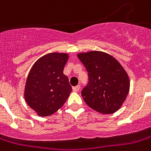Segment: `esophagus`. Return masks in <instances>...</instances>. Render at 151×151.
<instances>
[{"label": "esophagus", "mask_w": 151, "mask_h": 151, "mask_svg": "<svg viewBox=\"0 0 151 151\" xmlns=\"http://www.w3.org/2000/svg\"><path fill=\"white\" fill-rule=\"evenodd\" d=\"M79 89H80V86H79V85L77 86H74V87H73V90L74 91V92H78V91H79Z\"/></svg>", "instance_id": "obj_1"}]
</instances>
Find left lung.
<instances>
[{"mask_svg": "<svg viewBox=\"0 0 151 151\" xmlns=\"http://www.w3.org/2000/svg\"><path fill=\"white\" fill-rule=\"evenodd\" d=\"M78 58L88 72V85L81 96L91 109L102 114L116 112L126 100L130 88L128 75L120 63L102 51L80 53Z\"/></svg>", "mask_w": 151, "mask_h": 151, "instance_id": "left-lung-1", "label": "left lung"}]
</instances>
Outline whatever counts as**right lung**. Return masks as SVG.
Listing matches in <instances>:
<instances>
[{"mask_svg": "<svg viewBox=\"0 0 151 151\" xmlns=\"http://www.w3.org/2000/svg\"><path fill=\"white\" fill-rule=\"evenodd\" d=\"M68 58V54L50 53L32 65L26 81L24 98L40 116L55 113L70 94L72 87L63 73Z\"/></svg>", "mask_w": 151, "mask_h": 151, "instance_id": "add662e5", "label": "right lung"}]
</instances>
